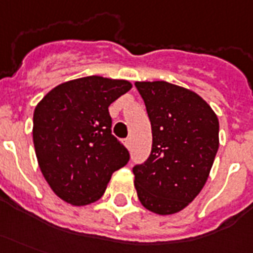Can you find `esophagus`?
I'll list each match as a JSON object with an SVG mask.
<instances>
[{
  "mask_svg": "<svg viewBox=\"0 0 253 253\" xmlns=\"http://www.w3.org/2000/svg\"><path fill=\"white\" fill-rule=\"evenodd\" d=\"M123 143H125V146H126L127 149H130V147H131V139H130V138L125 139V141H123Z\"/></svg>",
  "mask_w": 253,
  "mask_h": 253,
  "instance_id": "esophagus-1",
  "label": "esophagus"
}]
</instances>
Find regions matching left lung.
Segmentation results:
<instances>
[{"label":"left lung","instance_id":"1","mask_svg":"<svg viewBox=\"0 0 253 253\" xmlns=\"http://www.w3.org/2000/svg\"><path fill=\"white\" fill-rule=\"evenodd\" d=\"M151 122L153 147L134 166L143 207L168 216L182 211L207 182L218 150V118L198 93L168 82H135Z\"/></svg>","mask_w":253,"mask_h":253}]
</instances>
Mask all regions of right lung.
Returning <instances> with one entry per match:
<instances>
[{
    "mask_svg": "<svg viewBox=\"0 0 253 253\" xmlns=\"http://www.w3.org/2000/svg\"><path fill=\"white\" fill-rule=\"evenodd\" d=\"M131 87L127 80L87 76L56 85L37 103L32 131L37 162L65 203L98 201L112 173L130 160L111 134L108 107Z\"/></svg>",
    "mask_w": 253,
    "mask_h": 253,
    "instance_id": "obj_1",
    "label": "right lung"
}]
</instances>
